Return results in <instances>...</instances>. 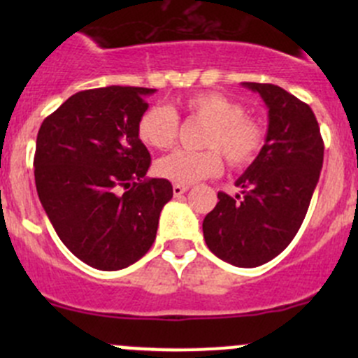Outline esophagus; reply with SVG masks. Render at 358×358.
<instances>
[{"label":"esophagus","instance_id":"esophagus-1","mask_svg":"<svg viewBox=\"0 0 358 358\" xmlns=\"http://www.w3.org/2000/svg\"><path fill=\"white\" fill-rule=\"evenodd\" d=\"M187 190H189V185H178V183H175V185H173V194H175L176 197L182 196V194H185Z\"/></svg>","mask_w":358,"mask_h":358}]
</instances>
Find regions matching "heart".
I'll return each mask as SVG.
<instances>
[{
	"label": "heart",
	"mask_w": 358,
	"mask_h": 358,
	"mask_svg": "<svg viewBox=\"0 0 358 358\" xmlns=\"http://www.w3.org/2000/svg\"><path fill=\"white\" fill-rule=\"evenodd\" d=\"M190 117L208 122L202 147L206 150H175L157 159L154 171L161 178L178 185H192L220 175L223 169L222 152L229 164L246 166L265 145L266 131L259 119L244 114V106L218 92H199L182 100ZM178 114L169 106H152L138 121V138L150 149L164 150L178 136Z\"/></svg>",
	"instance_id": "obj_1"
}]
</instances>
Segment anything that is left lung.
Masks as SVG:
<instances>
[{"mask_svg":"<svg viewBox=\"0 0 358 358\" xmlns=\"http://www.w3.org/2000/svg\"><path fill=\"white\" fill-rule=\"evenodd\" d=\"M268 107L265 145L237 178L241 196L218 192L202 222L211 252L230 265L252 268L284 251L298 234L324 161L313 110L280 86L243 83Z\"/></svg>","mask_w":358,"mask_h":358,"instance_id":"8db88e82","label":"left lung"}]
</instances>
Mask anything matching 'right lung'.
Instances as JSON below:
<instances>
[{"label":"right lung","instance_id":"right-lung-1","mask_svg":"<svg viewBox=\"0 0 358 358\" xmlns=\"http://www.w3.org/2000/svg\"><path fill=\"white\" fill-rule=\"evenodd\" d=\"M156 90L106 86L67 99L36 140L39 201L66 248L93 268L121 270L156 239L173 197L164 178H145L150 154L138 121Z\"/></svg>","mask_w":358,"mask_h":358}]
</instances>
